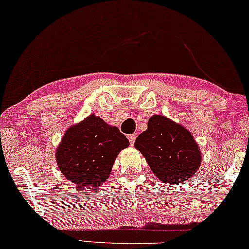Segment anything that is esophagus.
I'll list each match as a JSON object with an SVG mask.
<instances>
[{
  "label": "esophagus",
  "mask_w": 249,
  "mask_h": 249,
  "mask_svg": "<svg viewBox=\"0 0 249 249\" xmlns=\"http://www.w3.org/2000/svg\"><path fill=\"white\" fill-rule=\"evenodd\" d=\"M128 140H129V143H130V145H134V143H135V140H136V135H135V134L129 135V136H128Z\"/></svg>",
  "instance_id": "esophagus-1"
}]
</instances>
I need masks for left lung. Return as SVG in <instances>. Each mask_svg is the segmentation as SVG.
I'll return each mask as SVG.
<instances>
[{"instance_id": "left-lung-1", "label": "left lung", "mask_w": 249, "mask_h": 249, "mask_svg": "<svg viewBox=\"0 0 249 249\" xmlns=\"http://www.w3.org/2000/svg\"><path fill=\"white\" fill-rule=\"evenodd\" d=\"M135 147L163 183L186 182L201 164V151L191 132L161 114L150 118L147 129L135 141Z\"/></svg>"}]
</instances>
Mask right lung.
Listing matches in <instances>:
<instances>
[{"label": "right lung", "mask_w": 249, "mask_h": 249, "mask_svg": "<svg viewBox=\"0 0 249 249\" xmlns=\"http://www.w3.org/2000/svg\"><path fill=\"white\" fill-rule=\"evenodd\" d=\"M129 146L119 128L90 114L71 125L56 148V162L71 183L95 190L111 175L118 154Z\"/></svg>", "instance_id": "add662e5"}]
</instances>
